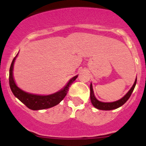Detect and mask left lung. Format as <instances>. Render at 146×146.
I'll return each instance as SVG.
<instances>
[{"label":"left lung","mask_w":146,"mask_h":146,"mask_svg":"<svg viewBox=\"0 0 146 146\" xmlns=\"http://www.w3.org/2000/svg\"><path fill=\"white\" fill-rule=\"evenodd\" d=\"M137 82V78L135 81V83H134L133 86L131 87V88L130 89L129 92L123 96L122 99H119L118 101L114 102H102L98 101L97 99H96L95 96H94V91H93L92 85L91 84L90 86V90H91V101L92 104L96 108L99 110H111L116 109V108H120L121 106H122L123 104H124L126 102V101L129 99V97L131 96V94L133 92L134 89H135V85H136Z\"/></svg>","instance_id":"obj_1"}]
</instances>
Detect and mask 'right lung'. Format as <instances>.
<instances>
[{
    "mask_svg": "<svg viewBox=\"0 0 146 146\" xmlns=\"http://www.w3.org/2000/svg\"><path fill=\"white\" fill-rule=\"evenodd\" d=\"M15 58H16V57L14 58V59H13L9 69L10 88H11L14 95L20 101H21L27 108L31 110H33L47 109V108H52V107H54L59 104L67 94L70 85L77 79V75L72 77V79L69 80V82H68V84L64 88L58 92L51 94V95L39 96V95L28 94V93L25 92V91H22L21 89L19 88L15 84L14 78H13V66H14V62H15Z\"/></svg>",
    "mask_w": 146,
    "mask_h": 146,
    "instance_id": "1",
    "label": "right lung"
}]
</instances>
